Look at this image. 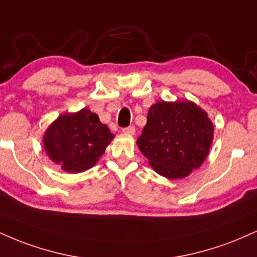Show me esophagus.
Instances as JSON below:
<instances>
[{
    "instance_id": "1",
    "label": "esophagus",
    "mask_w": 257,
    "mask_h": 257,
    "mask_svg": "<svg viewBox=\"0 0 257 257\" xmlns=\"http://www.w3.org/2000/svg\"><path fill=\"white\" fill-rule=\"evenodd\" d=\"M123 133L124 134H129V135H134L135 134V126H125V128H123Z\"/></svg>"
}]
</instances>
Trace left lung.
<instances>
[{
	"label": "left lung",
	"instance_id": "1",
	"mask_svg": "<svg viewBox=\"0 0 257 257\" xmlns=\"http://www.w3.org/2000/svg\"><path fill=\"white\" fill-rule=\"evenodd\" d=\"M206 113L190 101L152 105L137 144L159 175L182 179L202 166L213 141Z\"/></svg>",
	"mask_w": 257,
	"mask_h": 257
}]
</instances>
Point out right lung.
Wrapping results in <instances>:
<instances>
[{
  "label": "right lung",
  "instance_id": "obj_1",
  "mask_svg": "<svg viewBox=\"0 0 257 257\" xmlns=\"http://www.w3.org/2000/svg\"><path fill=\"white\" fill-rule=\"evenodd\" d=\"M113 134L89 110L63 114L49 126L43 138L48 157L65 172L79 173L96 163Z\"/></svg>",
  "mask_w": 257,
  "mask_h": 257
}]
</instances>
